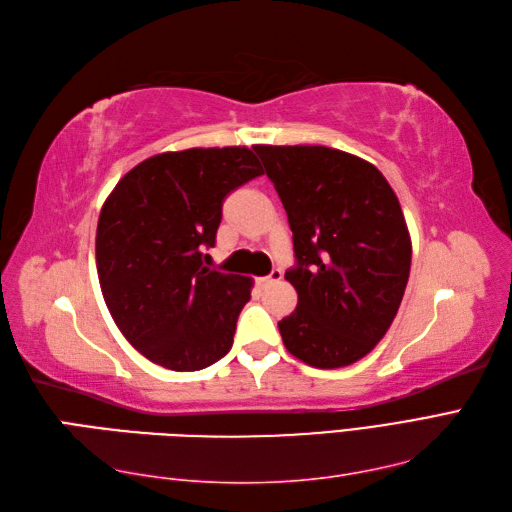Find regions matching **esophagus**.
<instances>
[{
    "mask_svg": "<svg viewBox=\"0 0 512 512\" xmlns=\"http://www.w3.org/2000/svg\"><path fill=\"white\" fill-rule=\"evenodd\" d=\"M282 280V271L280 269H273L269 276H265V278H258V286H263V289H267V286H271V284H276V282H280Z\"/></svg>",
    "mask_w": 512,
    "mask_h": 512,
    "instance_id": "34e87169",
    "label": "esophagus"
}]
</instances>
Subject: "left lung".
I'll return each instance as SVG.
<instances>
[{
	"label": "left lung",
	"instance_id": "1",
	"mask_svg": "<svg viewBox=\"0 0 512 512\" xmlns=\"http://www.w3.org/2000/svg\"><path fill=\"white\" fill-rule=\"evenodd\" d=\"M293 232L284 273L297 308L278 321L302 363L336 369L380 343L410 273V234L391 184L371 162L323 145H256Z\"/></svg>",
	"mask_w": 512,
	"mask_h": 512
}]
</instances>
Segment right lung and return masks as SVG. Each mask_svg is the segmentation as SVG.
<instances>
[{
    "label": "right lung",
    "mask_w": 512,
    "mask_h": 512,
    "mask_svg": "<svg viewBox=\"0 0 512 512\" xmlns=\"http://www.w3.org/2000/svg\"><path fill=\"white\" fill-rule=\"evenodd\" d=\"M263 176L247 147H193L139 162L102 206L95 258L117 328L147 360L197 371L226 356L252 280L204 267L221 206Z\"/></svg>",
    "instance_id": "obj_1"
}]
</instances>
